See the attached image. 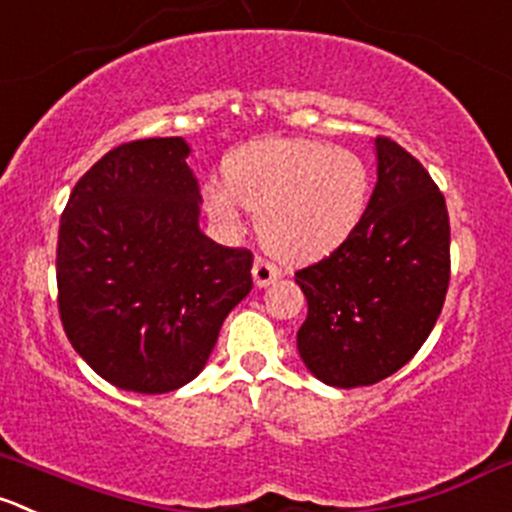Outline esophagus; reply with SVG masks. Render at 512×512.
Listing matches in <instances>:
<instances>
[{"label":"esophagus","mask_w":512,"mask_h":512,"mask_svg":"<svg viewBox=\"0 0 512 512\" xmlns=\"http://www.w3.org/2000/svg\"><path fill=\"white\" fill-rule=\"evenodd\" d=\"M282 272L277 270L275 265H270L267 260H262V257H257L255 265H252V280H255L257 287H267L272 285V282L280 280Z\"/></svg>","instance_id":"obj_1"}]
</instances>
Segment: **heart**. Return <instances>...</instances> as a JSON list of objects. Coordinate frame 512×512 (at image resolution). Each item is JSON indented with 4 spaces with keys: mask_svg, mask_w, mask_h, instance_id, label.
<instances>
[{
    "mask_svg": "<svg viewBox=\"0 0 512 512\" xmlns=\"http://www.w3.org/2000/svg\"><path fill=\"white\" fill-rule=\"evenodd\" d=\"M222 182L202 187L205 212L237 230L242 207L257 215L267 250L292 265L322 260L350 240L370 202L360 155L317 140H255L222 162Z\"/></svg>",
    "mask_w": 512,
    "mask_h": 512,
    "instance_id": "obj_1",
    "label": "heart"
}]
</instances>
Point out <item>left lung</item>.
<instances>
[{
    "instance_id": "1",
    "label": "left lung",
    "mask_w": 512,
    "mask_h": 512,
    "mask_svg": "<svg viewBox=\"0 0 512 512\" xmlns=\"http://www.w3.org/2000/svg\"><path fill=\"white\" fill-rule=\"evenodd\" d=\"M377 182L362 222L330 257L295 272L307 297L297 350L332 388L375 385L428 340L450 282L445 197L398 142L375 140Z\"/></svg>"
}]
</instances>
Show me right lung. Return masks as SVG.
<instances>
[{
    "mask_svg": "<svg viewBox=\"0 0 512 512\" xmlns=\"http://www.w3.org/2000/svg\"><path fill=\"white\" fill-rule=\"evenodd\" d=\"M182 137L127 142L74 185L59 220V317L114 388L160 395L195 380L252 290V255L200 230Z\"/></svg>",
    "mask_w": 512,
    "mask_h": 512,
    "instance_id": "right-lung-1",
    "label": "right lung"
}]
</instances>
